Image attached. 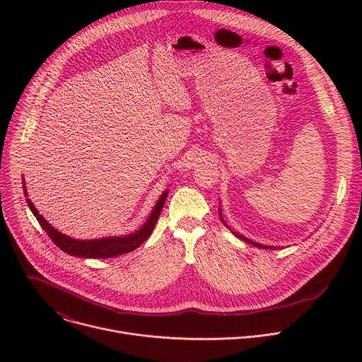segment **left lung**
I'll list each match as a JSON object with an SVG mask.
<instances>
[{"mask_svg": "<svg viewBox=\"0 0 362 362\" xmlns=\"http://www.w3.org/2000/svg\"><path fill=\"white\" fill-rule=\"evenodd\" d=\"M219 218H221V221H222V223L229 229V230H232L229 226H228V223L223 221V218H222V209H221V206H219ZM232 233L235 235V236H238L239 239H242V240H245V242H247V243H250L252 246H256V247H262V249H276L275 246H268V245H262V243H256V242H253V240H250V239H247V238H245L243 235H239V233H236V232H233L232 230Z\"/></svg>", "mask_w": 362, "mask_h": 362, "instance_id": "1", "label": "left lung"}]
</instances>
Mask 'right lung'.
I'll return each mask as SVG.
<instances>
[{
    "instance_id": "add662e5",
    "label": "right lung",
    "mask_w": 362,
    "mask_h": 362,
    "mask_svg": "<svg viewBox=\"0 0 362 362\" xmlns=\"http://www.w3.org/2000/svg\"><path fill=\"white\" fill-rule=\"evenodd\" d=\"M23 189H24V194L25 197L27 194V189H25V182L23 180ZM169 190H165L162 193V196L159 197V200L154 204L153 211L150 212L147 221L144 222V225L137 229L133 233L124 235V236H107V238H100V239H74L70 238L62 232H59L54 226H51L35 209V206L33 204V202L27 197V203L28 208L31 209L33 215L37 218L38 223L41 225V228L47 232V235L51 238L63 252L71 255V256H77V257H94V259H107V257H115L119 255H124L129 253L134 249H137L153 232L154 225H156L160 212L163 209V204L166 202Z\"/></svg>"
}]
</instances>
